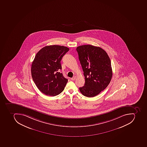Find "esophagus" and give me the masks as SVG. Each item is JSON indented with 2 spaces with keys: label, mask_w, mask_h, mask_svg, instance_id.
Instances as JSON below:
<instances>
[{
  "label": "esophagus",
  "mask_w": 147,
  "mask_h": 147,
  "mask_svg": "<svg viewBox=\"0 0 147 147\" xmlns=\"http://www.w3.org/2000/svg\"><path fill=\"white\" fill-rule=\"evenodd\" d=\"M76 79V76H74V77H72V78H71V80H72V81H74V80H75Z\"/></svg>",
  "instance_id": "1"
}]
</instances>
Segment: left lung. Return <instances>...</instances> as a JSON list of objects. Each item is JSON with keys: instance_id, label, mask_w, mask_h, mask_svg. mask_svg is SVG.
<instances>
[{"instance_id": "obj_1", "label": "left lung", "mask_w": 147, "mask_h": 147, "mask_svg": "<svg viewBox=\"0 0 147 147\" xmlns=\"http://www.w3.org/2000/svg\"><path fill=\"white\" fill-rule=\"evenodd\" d=\"M76 50L85 79V85L80 87V91L86 97L96 96L108 86L112 79L109 57L103 49L93 45H81Z\"/></svg>"}]
</instances>
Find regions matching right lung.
Returning <instances> with one entry per match:
<instances>
[{
    "mask_svg": "<svg viewBox=\"0 0 147 147\" xmlns=\"http://www.w3.org/2000/svg\"><path fill=\"white\" fill-rule=\"evenodd\" d=\"M69 51L64 46L49 45L35 55L31 65V75L38 88L45 95L55 96L64 90L68 80L60 72L62 69L61 61Z\"/></svg>",
    "mask_w": 147,
    "mask_h": 147,
    "instance_id": "obj_1",
    "label": "right lung"
}]
</instances>
